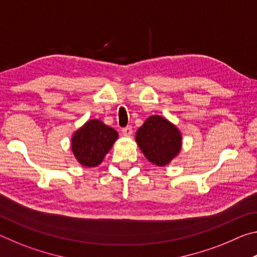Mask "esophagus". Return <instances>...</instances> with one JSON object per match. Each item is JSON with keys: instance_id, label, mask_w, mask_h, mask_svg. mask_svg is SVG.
<instances>
[{"instance_id": "esophagus-1", "label": "esophagus", "mask_w": 257, "mask_h": 257, "mask_svg": "<svg viewBox=\"0 0 257 257\" xmlns=\"http://www.w3.org/2000/svg\"><path fill=\"white\" fill-rule=\"evenodd\" d=\"M122 135L124 137H132V135H133V128L130 127H125V128H123L122 129Z\"/></svg>"}]
</instances>
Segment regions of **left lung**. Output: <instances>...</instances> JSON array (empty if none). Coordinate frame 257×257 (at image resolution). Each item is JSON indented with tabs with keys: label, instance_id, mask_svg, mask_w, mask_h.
Returning a JSON list of instances; mask_svg holds the SVG:
<instances>
[{
	"label": "left lung",
	"instance_id": "1",
	"mask_svg": "<svg viewBox=\"0 0 257 257\" xmlns=\"http://www.w3.org/2000/svg\"><path fill=\"white\" fill-rule=\"evenodd\" d=\"M145 158L158 167H165L179 155L182 135L179 128L163 116L154 114L145 120L135 136Z\"/></svg>",
	"mask_w": 257,
	"mask_h": 257
}]
</instances>
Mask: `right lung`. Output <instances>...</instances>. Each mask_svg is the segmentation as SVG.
Listing matches in <instances>:
<instances>
[{
	"mask_svg": "<svg viewBox=\"0 0 257 257\" xmlns=\"http://www.w3.org/2000/svg\"><path fill=\"white\" fill-rule=\"evenodd\" d=\"M119 137L118 132L102 120L90 119L71 136V152L85 168H95L103 162Z\"/></svg>",
	"mask_w": 257,
	"mask_h": 257,
	"instance_id": "obj_1",
	"label": "right lung"
}]
</instances>
